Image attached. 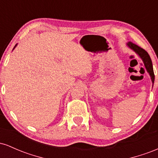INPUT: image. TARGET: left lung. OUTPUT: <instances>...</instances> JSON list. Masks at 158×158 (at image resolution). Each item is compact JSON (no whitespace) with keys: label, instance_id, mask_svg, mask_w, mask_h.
I'll list each match as a JSON object with an SVG mask.
<instances>
[{"label":"left lung","instance_id":"1","mask_svg":"<svg viewBox=\"0 0 158 158\" xmlns=\"http://www.w3.org/2000/svg\"><path fill=\"white\" fill-rule=\"evenodd\" d=\"M128 47L133 50L138 55L139 57L142 59V60L144 63L145 67H146V70L148 73H149L150 77H151V79L152 83L154 84V81H155V74H154V70H153V66H152V59L150 58L149 55L148 54V52L145 50H143V48H141L140 47L137 46V44H133L132 42H128L127 44Z\"/></svg>","mask_w":158,"mask_h":158}]
</instances>
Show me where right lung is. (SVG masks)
I'll return each instance as SVG.
<instances>
[{"label":"right lung","instance_id":"right-lung-1","mask_svg":"<svg viewBox=\"0 0 158 158\" xmlns=\"http://www.w3.org/2000/svg\"><path fill=\"white\" fill-rule=\"evenodd\" d=\"M16 46H17V44H15V47H16ZM14 48H13V49H14Z\"/></svg>","mask_w":158,"mask_h":158}]
</instances>
